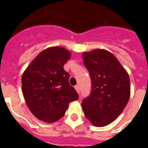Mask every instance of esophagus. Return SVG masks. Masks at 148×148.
Here are the masks:
<instances>
[{
  "mask_svg": "<svg viewBox=\"0 0 148 148\" xmlns=\"http://www.w3.org/2000/svg\"><path fill=\"white\" fill-rule=\"evenodd\" d=\"M74 88H75V90H76V91H77V93H79V86H78V85H77V86H74Z\"/></svg>",
  "mask_w": 148,
  "mask_h": 148,
  "instance_id": "34e87169",
  "label": "esophagus"
}]
</instances>
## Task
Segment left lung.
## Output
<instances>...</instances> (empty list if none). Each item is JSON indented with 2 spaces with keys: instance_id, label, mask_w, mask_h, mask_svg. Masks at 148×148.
Masks as SVG:
<instances>
[{
  "instance_id": "8db88e82",
  "label": "left lung",
  "mask_w": 148,
  "mask_h": 148,
  "mask_svg": "<svg viewBox=\"0 0 148 148\" xmlns=\"http://www.w3.org/2000/svg\"><path fill=\"white\" fill-rule=\"evenodd\" d=\"M92 90L82 102L86 117L96 126L104 127L123 112L130 97L128 74L113 54L103 49L84 52Z\"/></svg>"
}]
</instances>
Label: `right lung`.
<instances>
[{"label":"right lung","mask_w":148,"mask_h":148,"mask_svg":"<svg viewBox=\"0 0 148 148\" xmlns=\"http://www.w3.org/2000/svg\"><path fill=\"white\" fill-rule=\"evenodd\" d=\"M71 52L62 47H49L39 53L22 75V91L28 109L40 121L53 123L61 119L69 103L78 94L69 83L70 74L63 66Z\"/></svg>","instance_id":"add662e5"}]
</instances>
